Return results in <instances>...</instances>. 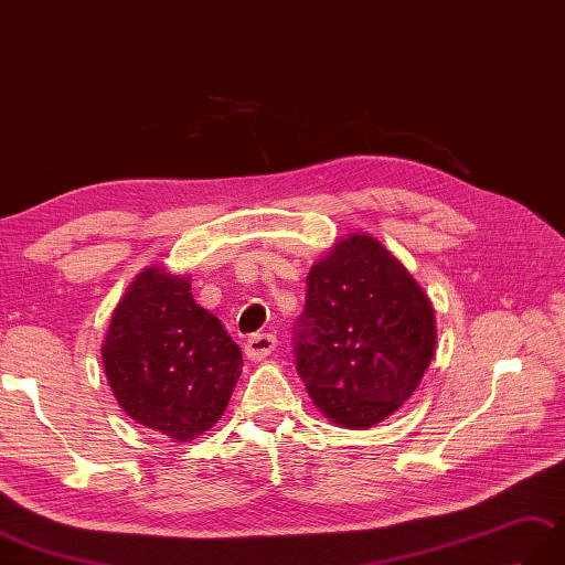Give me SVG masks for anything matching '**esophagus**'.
<instances>
[{
	"label": "esophagus",
	"mask_w": 565,
	"mask_h": 565,
	"mask_svg": "<svg viewBox=\"0 0 565 565\" xmlns=\"http://www.w3.org/2000/svg\"><path fill=\"white\" fill-rule=\"evenodd\" d=\"M274 349H277V337H274V334H253L245 342V356L250 361H262V359H267Z\"/></svg>",
	"instance_id": "34e87169"
}]
</instances>
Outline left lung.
<instances>
[{
    "mask_svg": "<svg viewBox=\"0 0 565 565\" xmlns=\"http://www.w3.org/2000/svg\"><path fill=\"white\" fill-rule=\"evenodd\" d=\"M298 375L344 428H371L409 399L436 351L430 298L369 233H349L308 274Z\"/></svg>",
    "mask_w": 565,
    "mask_h": 565,
    "instance_id": "left-lung-1",
    "label": "left lung"
}]
</instances>
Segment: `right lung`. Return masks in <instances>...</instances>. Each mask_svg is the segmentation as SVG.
Instances as JSON below:
<instances>
[{
    "mask_svg": "<svg viewBox=\"0 0 565 565\" xmlns=\"http://www.w3.org/2000/svg\"><path fill=\"white\" fill-rule=\"evenodd\" d=\"M117 404L143 428L190 443L223 416L243 353L216 315L194 303L190 274L151 265L129 284L103 339Z\"/></svg>",
    "mask_w": 565,
    "mask_h": 565,
    "instance_id": "obj_1",
    "label": "right lung"
}]
</instances>
